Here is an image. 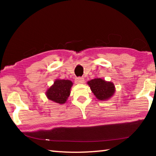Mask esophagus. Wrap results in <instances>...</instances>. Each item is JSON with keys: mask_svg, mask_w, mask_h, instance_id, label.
Instances as JSON below:
<instances>
[{"mask_svg": "<svg viewBox=\"0 0 156 156\" xmlns=\"http://www.w3.org/2000/svg\"><path fill=\"white\" fill-rule=\"evenodd\" d=\"M84 82V79L82 77H78L75 79V83L76 84H81Z\"/></svg>", "mask_w": 156, "mask_h": 156, "instance_id": "34e87169", "label": "esophagus"}]
</instances>
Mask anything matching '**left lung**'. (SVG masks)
Segmentation results:
<instances>
[{"label": "left lung", "mask_w": 156, "mask_h": 156, "mask_svg": "<svg viewBox=\"0 0 156 156\" xmlns=\"http://www.w3.org/2000/svg\"><path fill=\"white\" fill-rule=\"evenodd\" d=\"M91 91L100 100H105L112 97L115 91L114 84L101 78H95L88 82Z\"/></svg>", "instance_id": "1"}]
</instances>
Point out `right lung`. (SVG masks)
Listing matches in <instances>:
<instances>
[{
  "label": "right lung",
  "mask_w": 156,
  "mask_h": 156,
  "mask_svg": "<svg viewBox=\"0 0 156 156\" xmlns=\"http://www.w3.org/2000/svg\"><path fill=\"white\" fill-rule=\"evenodd\" d=\"M72 84V82L69 80H56L46 92L47 96L55 102L64 104L69 96Z\"/></svg>",
  "instance_id": "add662e5"
}]
</instances>
